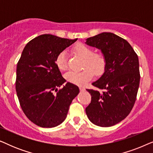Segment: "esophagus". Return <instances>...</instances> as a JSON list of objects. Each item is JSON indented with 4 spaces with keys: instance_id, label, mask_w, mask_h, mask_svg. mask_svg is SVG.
<instances>
[{
    "instance_id": "34e87169",
    "label": "esophagus",
    "mask_w": 153,
    "mask_h": 153,
    "mask_svg": "<svg viewBox=\"0 0 153 153\" xmlns=\"http://www.w3.org/2000/svg\"><path fill=\"white\" fill-rule=\"evenodd\" d=\"M79 89H80L81 91H85V88L84 87L80 86V87H79Z\"/></svg>"
}]
</instances>
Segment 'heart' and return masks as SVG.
Wrapping results in <instances>:
<instances>
[{
  "label": "heart",
  "instance_id": "1",
  "mask_svg": "<svg viewBox=\"0 0 153 153\" xmlns=\"http://www.w3.org/2000/svg\"><path fill=\"white\" fill-rule=\"evenodd\" d=\"M76 54L84 58L83 68L80 72L70 71L65 74L66 80L73 84L83 85L91 80L95 75H101L104 73L106 65V60L103 54L94 53L93 50L83 43H78L73 47ZM56 65L60 70H66L68 68V59L65 51L60 52L56 58Z\"/></svg>",
  "mask_w": 153,
  "mask_h": 153
}]
</instances>
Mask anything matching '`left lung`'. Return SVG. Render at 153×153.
<instances>
[{"label":"left lung","instance_id":"1","mask_svg":"<svg viewBox=\"0 0 153 153\" xmlns=\"http://www.w3.org/2000/svg\"><path fill=\"white\" fill-rule=\"evenodd\" d=\"M85 43L101 50L106 60L103 75L92 83L97 90L87 89L92 97L85 113L93 124L113 126L134 105L140 83L139 58L128 42L112 33L89 37Z\"/></svg>","mask_w":153,"mask_h":153}]
</instances>
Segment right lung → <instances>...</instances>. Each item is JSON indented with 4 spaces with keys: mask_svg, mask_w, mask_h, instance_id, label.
Instances as JSON below:
<instances>
[{
    "mask_svg": "<svg viewBox=\"0 0 153 153\" xmlns=\"http://www.w3.org/2000/svg\"><path fill=\"white\" fill-rule=\"evenodd\" d=\"M76 40L45 34L23 50L16 67V95L24 114L37 126L61 124L79 93L78 86L70 82L60 87L66 81L56 63L58 54Z\"/></svg>",
    "mask_w": 153,
    "mask_h": 153,
    "instance_id": "add662e5",
    "label": "right lung"
}]
</instances>
